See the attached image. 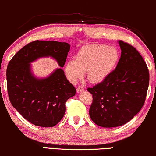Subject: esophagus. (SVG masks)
Masks as SVG:
<instances>
[{
	"mask_svg": "<svg viewBox=\"0 0 156 156\" xmlns=\"http://www.w3.org/2000/svg\"><path fill=\"white\" fill-rule=\"evenodd\" d=\"M76 90H77V92H82V91H83L84 90V88L82 87V86H78V87H77V89H76Z\"/></svg>",
	"mask_w": 156,
	"mask_h": 156,
	"instance_id": "obj_1",
	"label": "esophagus"
}]
</instances>
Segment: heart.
Returning a JSON list of instances; mask_svg holds the SVG:
<instances>
[{
    "instance_id": "heart-1",
    "label": "heart",
    "mask_w": 156,
    "mask_h": 156,
    "mask_svg": "<svg viewBox=\"0 0 156 156\" xmlns=\"http://www.w3.org/2000/svg\"><path fill=\"white\" fill-rule=\"evenodd\" d=\"M119 58L115 47L104 44L86 45L77 53L75 60H70L65 66L68 79L76 83L86 73V78L91 83L103 82L117 65Z\"/></svg>"
}]
</instances>
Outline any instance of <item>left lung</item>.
Listing matches in <instances>:
<instances>
[{
	"label": "left lung",
	"mask_w": 156,
	"mask_h": 156,
	"mask_svg": "<svg viewBox=\"0 0 156 156\" xmlns=\"http://www.w3.org/2000/svg\"><path fill=\"white\" fill-rule=\"evenodd\" d=\"M121 57L116 69L88 91L93 95L89 109L100 127H116L133 119L143 107L149 86V71L138 51L119 40Z\"/></svg>",
	"instance_id": "obj_1"
}]
</instances>
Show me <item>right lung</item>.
Listing matches in <instances>:
<instances>
[{
  "instance_id": "1",
  "label": "right lung",
  "mask_w": 156,
  "mask_h": 156,
  "mask_svg": "<svg viewBox=\"0 0 156 156\" xmlns=\"http://www.w3.org/2000/svg\"><path fill=\"white\" fill-rule=\"evenodd\" d=\"M70 47L66 42L37 40L21 48L8 65L10 101L33 125L54 127L64 117L67 100L76 95V88L62 69ZM49 56L56 60L61 68L47 77L37 78L32 73L30 63L39 58Z\"/></svg>"
}]
</instances>
